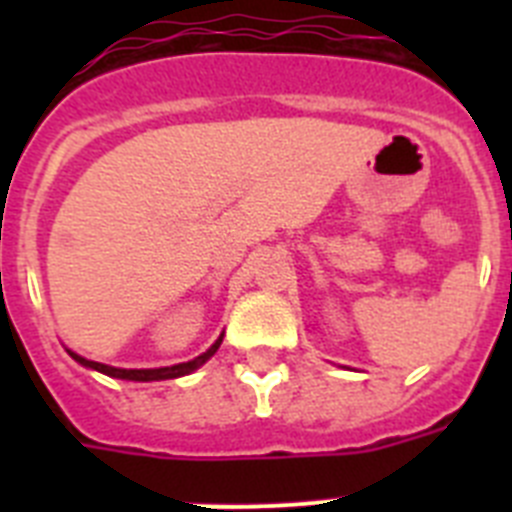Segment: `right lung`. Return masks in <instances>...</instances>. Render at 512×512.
<instances>
[{
  "label": "right lung",
  "instance_id": "obj_1",
  "mask_svg": "<svg viewBox=\"0 0 512 512\" xmlns=\"http://www.w3.org/2000/svg\"><path fill=\"white\" fill-rule=\"evenodd\" d=\"M220 343H223V333H220V338H217V341L212 343L210 348H207L205 354L194 356L192 361H182V364L158 366V369H120V366L99 364V361L84 359V356L74 354L71 348H66V351H69L71 359L79 361L81 366H87V369H94V372H99V374H107V377L128 379V382H161V379H176V377H184V374L197 372V369H200V366L205 364V361H210L212 356H215V351H217V348H220Z\"/></svg>",
  "mask_w": 512,
  "mask_h": 512
}]
</instances>
